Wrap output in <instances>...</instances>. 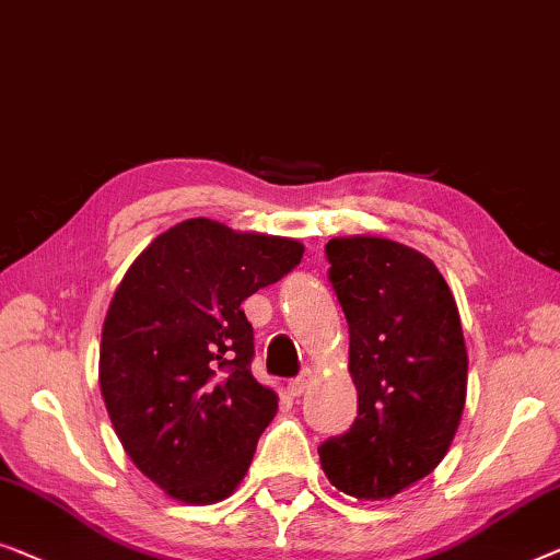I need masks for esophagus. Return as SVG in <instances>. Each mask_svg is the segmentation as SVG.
<instances>
[{"label":"esophagus","mask_w":560,"mask_h":560,"mask_svg":"<svg viewBox=\"0 0 560 560\" xmlns=\"http://www.w3.org/2000/svg\"><path fill=\"white\" fill-rule=\"evenodd\" d=\"M306 385H310V373H302L299 377H294V381H289V393L291 396H302Z\"/></svg>","instance_id":"34e87169"}]
</instances>
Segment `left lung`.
<instances>
[{
  "label": "left lung",
  "instance_id": "left-lung-1",
  "mask_svg": "<svg viewBox=\"0 0 560 560\" xmlns=\"http://www.w3.org/2000/svg\"><path fill=\"white\" fill-rule=\"evenodd\" d=\"M350 327L358 419L319 446L337 490L393 498L446 456L467 400L459 310L439 269L404 243L352 235L325 246Z\"/></svg>",
  "mask_w": 560,
  "mask_h": 560
}]
</instances>
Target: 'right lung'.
I'll use <instances>...</instances> for the list:
<instances>
[{
    "mask_svg": "<svg viewBox=\"0 0 560 560\" xmlns=\"http://www.w3.org/2000/svg\"><path fill=\"white\" fill-rule=\"evenodd\" d=\"M294 238L190 218L129 266L101 335L98 383L131 462L170 498L210 505L254 459L279 398L250 373L241 304L296 269Z\"/></svg>",
    "mask_w": 560,
    "mask_h": 560,
    "instance_id": "add662e5",
    "label": "right lung"
}]
</instances>
